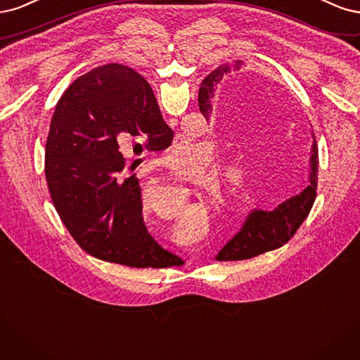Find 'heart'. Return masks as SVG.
Returning a JSON list of instances; mask_svg holds the SVG:
<instances>
[{
	"mask_svg": "<svg viewBox=\"0 0 360 360\" xmlns=\"http://www.w3.org/2000/svg\"><path fill=\"white\" fill-rule=\"evenodd\" d=\"M191 154H184L179 160L173 161V163L169 166V170L172 175H175L176 178H188L190 175V167H191V163H190V157Z\"/></svg>",
	"mask_w": 360,
	"mask_h": 360,
	"instance_id": "b5f03b06",
	"label": "heart"
}]
</instances>
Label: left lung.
Instances as JSON below:
<instances>
[{
  "label": "left lung",
  "mask_w": 360,
  "mask_h": 360,
  "mask_svg": "<svg viewBox=\"0 0 360 360\" xmlns=\"http://www.w3.org/2000/svg\"><path fill=\"white\" fill-rule=\"evenodd\" d=\"M233 67L235 65L223 64L203 79L199 89V108L205 118H210L212 112L211 98L214 97L217 85L221 82L223 76L227 75ZM312 137H314V134H312ZM317 176L319 149L314 137L309 157L308 187L302 193L290 197V199L284 200L271 211L252 210L240 230L219 250L215 259L218 262L247 260L283 247L284 243L292 239L311 211L312 203L316 200Z\"/></svg>",
  "instance_id": "obj_1"
}]
</instances>
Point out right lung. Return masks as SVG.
I'll return each instance as SVG.
<instances>
[{"label": "right lung", "mask_w": 360, "mask_h": 360, "mask_svg": "<svg viewBox=\"0 0 360 360\" xmlns=\"http://www.w3.org/2000/svg\"><path fill=\"white\" fill-rule=\"evenodd\" d=\"M173 131L146 80L122 64L80 76L58 101L46 142V181L68 233L89 256L130 268L182 260L161 248L142 217L139 179L122 148L163 150Z\"/></svg>", "instance_id": "right-lung-1"}]
</instances>
